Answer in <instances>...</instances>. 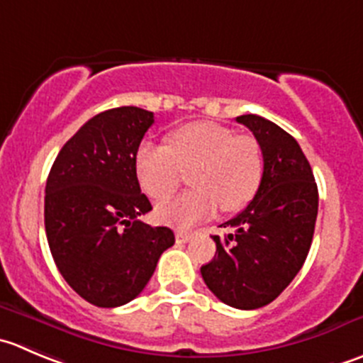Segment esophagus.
Returning a JSON list of instances; mask_svg holds the SVG:
<instances>
[{
	"instance_id": "esophagus-1",
	"label": "esophagus",
	"mask_w": 363,
	"mask_h": 363,
	"mask_svg": "<svg viewBox=\"0 0 363 363\" xmlns=\"http://www.w3.org/2000/svg\"><path fill=\"white\" fill-rule=\"evenodd\" d=\"M189 239H191V232H188V230L175 232V241L177 242H188Z\"/></svg>"
}]
</instances>
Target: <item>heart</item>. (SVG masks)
Here are the masks:
<instances>
[{
  "label": "heart",
  "instance_id": "heart-1",
  "mask_svg": "<svg viewBox=\"0 0 363 363\" xmlns=\"http://www.w3.org/2000/svg\"><path fill=\"white\" fill-rule=\"evenodd\" d=\"M195 186L172 202L157 206L163 223L189 227L211 218L218 206L239 213L259 193L264 179V154L252 136L211 121H196L174 129L164 143L143 142L135 154V174L150 199L167 200L177 191L182 172Z\"/></svg>",
  "mask_w": 363,
  "mask_h": 363
}]
</instances>
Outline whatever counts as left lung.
<instances>
[{
    "label": "left lung",
    "mask_w": 363,
    "mask_h": 363,
    "mask_svg": "<svg viewBox=\"0 0 363 363\" xmlns=\"http://www.w3.org/2000/svg\"><path fill=\"white\" fill-rule=\"evenodd\" d=\"M235 121L253 133L264 154L255 199L213 235L216 255L200 267L211 293L241 311L271 303L293 282L308 255L318 218V184L296 140L259 115Z\"/></svg>",
    "instance_id": "1"
}]
</instances>
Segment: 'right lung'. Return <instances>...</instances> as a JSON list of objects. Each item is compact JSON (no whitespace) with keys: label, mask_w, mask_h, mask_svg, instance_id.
Here are the masks:
<instances>
[{"label":"right lung","mask_w":363,"mask_h":363,"mask_svg":"<svg viewBox=\"0 0 363 363\" xmlns=\"http://www.w3.org/2000/svg\"><path fill=\"white\" fill-rule=\"evenodd\" d=\"M152 124V111L136 106L96 115L62 147L45 182L52 259L65 282L96 307L135 300L175 242L168 227L140 220L152 206L140 189L135 154Z\"/></svg>","instance_id":"obj_1"}]
</instances>
